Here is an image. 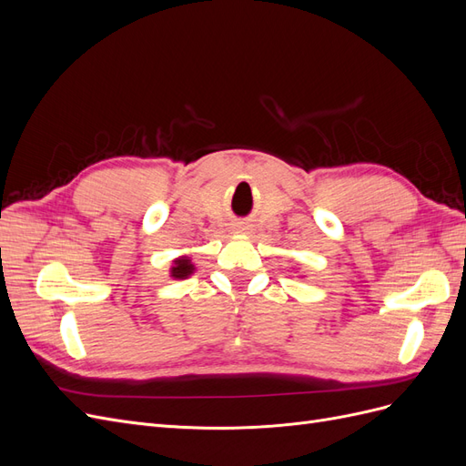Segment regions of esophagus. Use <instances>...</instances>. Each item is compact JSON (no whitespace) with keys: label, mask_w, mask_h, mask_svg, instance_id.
<instances>
[{"label":"esophagus","mask_w":466,"mask_h":466,"mask_svg":"<svg viewBox=\"0 0 466 466\" xmlns=\"http://www.w3.org/2000/svg\"><path fill=\"white\" fill-rule=\"evenodd\" d=\"M235 231H237V233H243L245 228H243V225H235Z\"/></svg>","instance_id":"34e87169"}]
</instances>
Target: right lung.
I'll use <instances>...</instances> for the list:
<instances>
[{"label": "right lung", "instance_id": "obj_1", "mask_svg": "<svg viewBox=\"0 0 466 466\" xmlns=\"http://www.w3.org/2000/svg\"><path fill=\"white\" fill-rule=\"evenodd\" d=\"M194 272V264L190 262L188 257H180L177 260H173V268H171V278L175 279H185Z\"/></svg>", "mask_w": 466, "mask_h": 466}]
</instances>
